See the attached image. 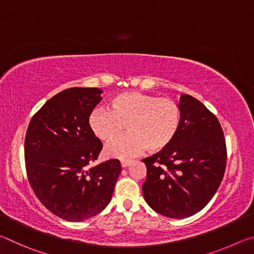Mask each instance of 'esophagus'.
<instances>
[{"label": "esophagus", "instance_id": "obj_1", "mask_svg": "<svg viewBox=\"0 0 254 254\" xmlns=\"http://www.w3.org/2000/svg\"><path fill=\"white\" fill-rule=\"evenodd\" d=\"M132 161L128 160V159H123V160H121V166L123 167V168H126V167H127L128 165H130Z\"/></svg>", "mask_w": 254, "mask_h": 254}]
</instances>
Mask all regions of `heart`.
<instances>
[{"instance_id": "obj_1", "label": "heart", "mask_w": 254, "mask_h": 254, "mask_svg": "<svg viewBox=\"0 0 254 254\" xmlns=\"http://www.w3.org/2000/svg\"><path fill=\"white\" fill-rule=\"evenodd\" d=\"M182 112L170 98L139 92H126L110 101V110L96 109L89 117V127L98 139L112 142L106 153L115 158H130L147 148L159 152L168 148L177 135Z\"/></svg>"}]
</instances>
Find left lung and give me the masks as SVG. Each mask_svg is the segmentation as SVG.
<instances>
[{"label":"left lung","instance_id":"left-lung-1","mask_svg":"<svg viewBox=\"0 0 254 254\" xmlns=\"http://www.w3.org/2000/svg\"><path fill=\"white\" fill-rule=\"evenodd\" d=\"M182 122L168 148L144 158V199L154 212L171 218L198 213L220 187L226 144L217 118L195 97L183 94Z\"/></svg>","mask_w":254,"mask_h":254}]
</instances>
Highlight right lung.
Instances as JSON below:
<instances>
[{
  "mask_svg": "<svg viewBox=\"0 0 254 254\" xmlns=\"http://www.w3.org/2000/svg\"><path fill=\"white\" fill-rule=\"evenodd\" d=\"M101 94L96 87L58 93L33 115L25 133L30 186L46 208L68 222L101 213L111 201L122 170L118 159L88 169L103 149L89 127Z\"/></svg>",
  "mask_w": 254,
  "mask_h": 254,
  "instance_id": "1",
  "label": "right lung"
}]
</instances>
